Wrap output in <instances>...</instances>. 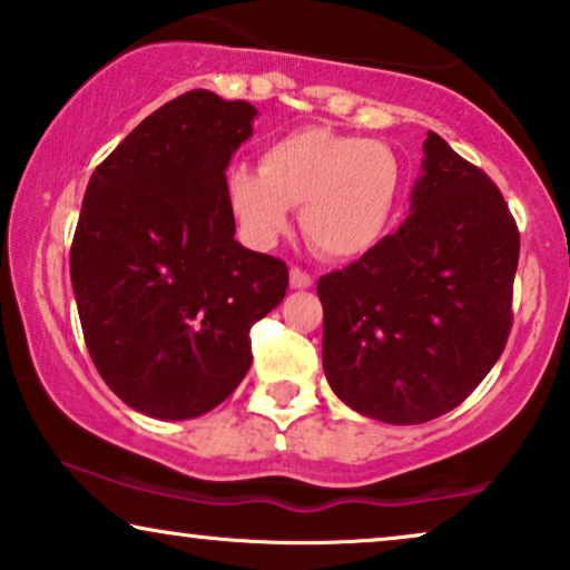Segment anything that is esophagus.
I'll return each instance as SVG.
<instances>
[{
  "instance_id": "34e87169",
  "label": "esophagus",
  "mask_w": 570,
  "mask_h": 570,
  "mask_svg": "<svg viewBox=\"0 0 570 570\" xmlns=\"http://www.w3.org/2000/svg\"><path fill=\"white\" fill-rule=\"evenodd\" d=\"M312 285H314L312 275H306V272L298 267L291 269V287H295V291H306V287H312Z\"/></svg>"
}]
</instances>
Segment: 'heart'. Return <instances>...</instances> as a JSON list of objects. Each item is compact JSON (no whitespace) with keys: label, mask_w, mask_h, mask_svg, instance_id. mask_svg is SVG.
<instances>
[{"label":"heart","mask_w":570,"mask_h":570,"mask_svg":"<svg viewBox=\"0 0 570 570\" xmlns=\"http://www.w3.org/2000/svg\"><path fill=\"white\" fill-rule=\"evenodd\" d=\"M401 169L380 140L301 128L264 146L258 169L227 173L225 194L240 233L272 246L301 206V230L327 258L372 250L393 219Z\"/></svg>","instance_id":"1"}]
</instances>
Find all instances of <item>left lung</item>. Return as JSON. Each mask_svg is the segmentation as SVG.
I'll use <instances>...</instances> for the list:
<instances>
[{"instance_id":"8db88e82","label":"left lung","mask_w":570,"mask_h":570,"mask_svg":"<svg viewBox=\"0 0 570 570\" xmlns=\"http://www.w3.org/2000/svg\"><path fill=\"white\" fill-rule=\"evenodd\" d=\"M411 214L320 279L322 366L361 416L424 424L461 405L511 332L519 230L482 169L426 132Z\"/></svg>"}]
</instances>
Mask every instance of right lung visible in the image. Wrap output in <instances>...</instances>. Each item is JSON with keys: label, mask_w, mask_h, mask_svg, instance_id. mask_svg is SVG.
I'll return each instance as SVG.
<instances>
[{"label": "right lung", "mask_w": 570, "mask_h": 570, "mask_svg": "<svg viewBox=\"0 0 570 570\" xmlns=\"http://www.w3.org/2000/svg\"><path fill=\"white\" fill-rule=\"evenodd\" d=\"M256 107L188 91L146 117L88 180L70 250L96 372L161 421L217 409L246 376L248 332L279 306L287 267L235 240L225 173Z\"/></svg>", "instance_id": "1"}]
</instances>
